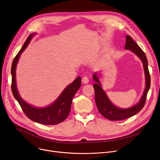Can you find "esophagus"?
Returning a JSON list of instances; mask_svg holds the SVG:
<instances>
[{
    "mask_svg": "<svg viewBox=\"0 0 160 160\" xmlns=\"http://www.w3.org/2000/svg\"><path fill=\"white\" fill-rule=\"evenodd\" d=\"M82 82L84 84H86L88 83V82H89V78H88L87 76L83 77V78H82Z\"/></svg>",
    "mask_w": 160,
    "mask_h": 160,
    "instance_id": "esophagus-1",
    "label": "esophagus"
}]
</instances>
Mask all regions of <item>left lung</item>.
Instances as JSON below:
<instances>
[{"label":"left lung","mask_w":160,"mask_h":160,"mask_svg":"<svg viewBox=\"0 0 160 160\" xmlns=\"http://www.w3.org/2000/svg\"><path fill=\"white\" fill-rule=\"evenodd\" d=\"M125 49H130L132 51L142 62L146 77V87L142 96L141 97L140 101L137 105L130 108L121 109L116 107L111 102L105 91L102 89V84L98 78L97 74H93V78L95 82H96V83L93 84V88L95 90V100L98 109L102 115L110 121L123 120L138 113L145 105L147 93L150 87V75L148 67V59L144 52L142 50L130 35L126 36V45Z\"/></svg>","instance_id":"1"}]
</instances>
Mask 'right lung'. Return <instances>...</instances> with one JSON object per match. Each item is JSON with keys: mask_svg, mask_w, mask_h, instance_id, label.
<instances>
[{"mask_svg": "<svg viewBox=\"0 0 160 160\" xmlns=\"http://www.w3.org/2000/svg\"><path fill=\"white\" fill-rule=\"evenodd\" d=\"M35 33H31L27 38L20 51L14 58L11 67L12 92L15 99L19 103L26 115L32 121L46 125H53L64 121L68 116L72 98L81 86V77L76 78L63 90L59 97L49 106L46 108H35L28 104L20 97L18 92L16 82V68L21 53L25 50Z\"/></svg>", "mask_w": 160, "mask_h": 160, "instance_id": "add662e5", "label": "right lung"}]
</instances>
